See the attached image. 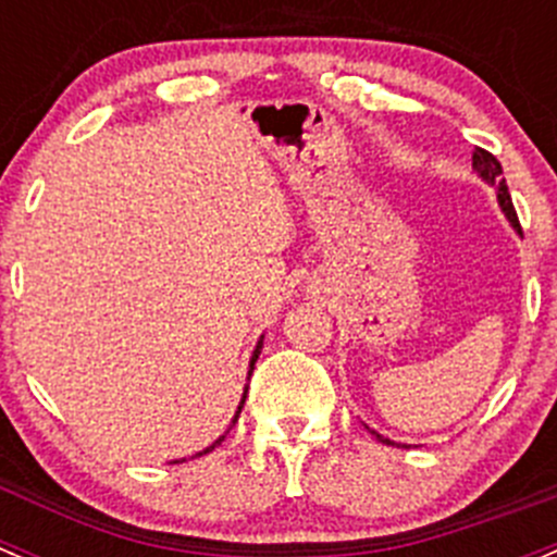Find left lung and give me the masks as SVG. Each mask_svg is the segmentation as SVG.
Wrapping results in <instances>:
<instances>
[{
    "mask_svg": "<svg viewBox=\"0 0 557 557\" xmlns=\"http://www.w3.org/2000/svg\"><path fill=\"white\" fill-rule=\"evenodd\" d=\"M471 159H473V168H476V173L482 175V178L487 181V184H493L495 189H498V202H500V208H504L506 219H509V222H511V227L520 230V219H517L515 206H511L509 186H506V178H504V175H500V173H504V170H500L498 159H495L493 153L484 151V148H479V146H476V151H473ZM376 438H379V442H382V444H389V447H400V444L389 442V438L379 436V433H376Z\"/></svg>",
    "mask_w": 557,
    "mask_h": 557,
    "instance_id": "left-lung-1",
    "label": "left lung"
}]
</instances>
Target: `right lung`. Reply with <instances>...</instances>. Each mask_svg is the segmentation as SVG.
Wrapping results in <instances>:
<instances>
[{
    "label": "right lung",
    "mask_w": 557,
    "mask_h": 557,
    "mask_svg": "<svg viewBox=\"0 0 557 557\" xmlns=\"http://www.w3.org/2000/svg\"><path fill=\"white\" fill-rule=\"evenodd\" d=\"M260 349H262V341H260V344H257L255 355H251V371H255V362H257V357H260ZM244 404H246V395H244V400H240V406H238V414H240V409H244ZM238 414H235V420H238ZM222 442H224V436H222V438H219V442H216V444H222ZM216 444H211V447H208V449H202V453H200V455H208V453H211V449H213V447H216Z\"/></svg>",
    "instance_id": "right-lung-1"
}]
</instances>
